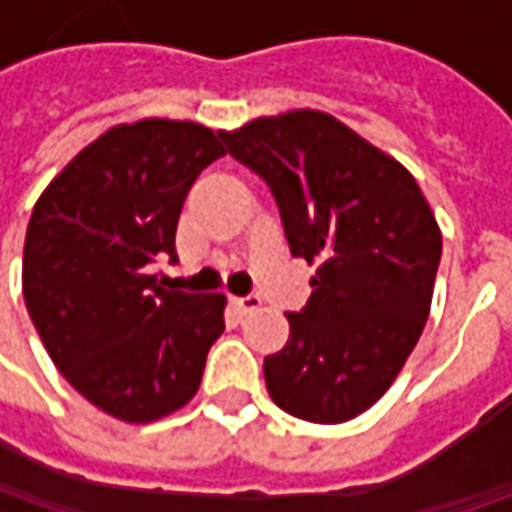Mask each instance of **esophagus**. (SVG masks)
<instances>
[{
	"label": "esophagus",
	"mask_w": 512,
	"mask_h": 512,
	"mask_svg": "<svg viewBox=\"0 0 512 512\" xmlns=\"http://www.w3.org/2000/svg\"><path fill=\"white\" fill-rule=\"evenodd\" d=\"M233 307H236V313H253V310H259L262 307V296H256V293H247V296H236L233 299Z\"/></svg>",
	"instance_id": "34e87169"
}]
</instances>
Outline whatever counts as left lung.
I'll return each instance as SVG.
<instances>
[{
    "label": "left lung",
    "instance_id": "left-lung-1",
    "mask_svg": "<svg viewBox=\"0 0 512 512\" xmlns=\"http://www.w3.org/2000/svg\"><path fill=\"white\" fill-rule=\"evenodd\" d=\"M273 193L296 259L316 265L290 339L265 359L285 413L339 424L384 396L422 336L442 233L407 170L333 116L293 110L222 133Z\"/></svg>",
    "mask_w": 512,
    "mask_h": 512
}]
</instances>
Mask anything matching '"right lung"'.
<instances>
[{
  "instance_id": "add662e5",
  "label": "right lung",
  "mask_w": 512,
  "mask_h": 512,
  "mask_svg": "<svg viewBox=\"0 0 512 512\" xmlns=\"http://www.w3.org/2000/svg\"><path fill=\"white\" fill-rule=\"evenodd\" d=\"M225 156L213 130L145 119L99 136L33 207L22 290L50 359L90 404L153 422L193 399L225 330V296L165 290L199 173Z\"/></svg>"
}]
</instances>
